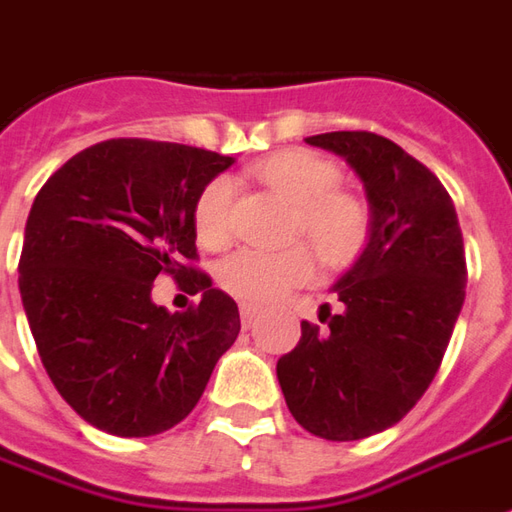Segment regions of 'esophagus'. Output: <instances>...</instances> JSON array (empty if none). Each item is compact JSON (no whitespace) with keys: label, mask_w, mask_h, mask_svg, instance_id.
Listing matches in <instances>:
<instances>
[{"label":"esophagus","mask_w":512,"mask_h":512,"mask_svg":"<svg viewBox=\"0 0 512 512\" xmlns=\"http://www.w3.org/2000/svg\"><path fill=\"white\" fill-rule=\"evenodd\" d=\"M255 321H257V307L241 305V324H244L246 330H249V327H252Z\"/></svg>","instance_id":"1"}]
</instances>
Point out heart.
<instances>
[{"instance_id":"b5f03b06","label":"heart","mask_w":512,"mask_h":512,"mask_svg":"<svg viewBox=\"0 0 512 512\" xmlns=\"http://www.w3.org/2000/svg\"><path fill=\"white\" fill-rule=\"evenodd\" d=\"M257 180L296 205L291 238H307L321 263L352 266L371 238V207L357 194L341 191L343 171L330 157L310 149H288L252 169ZM196 241L221 249L232 238V182L213 177L194 199ZM316 255L307 244L285 249H241L219 266V285L244 305L263 307L316 277Z\"/></svg>"}]
</instances>
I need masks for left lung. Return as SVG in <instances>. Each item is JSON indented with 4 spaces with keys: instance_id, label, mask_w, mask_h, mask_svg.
Instances as JSON below:
<instances>
[{
    "instance_id": "obj_1",
    "label": "left lung",
    "mask_w": 512,
    "mask_h": 512,
    "mask_svg": "<svg viewBox=\"0 0 512 512\" xmlns=\"http://www.w3.org/2000/svg\"><path fill=\"white\" fill-rule=\"evenodd\" d=\"M363 180L371 238L335 282L341 310L277 363L291 416L327 441H360L413 410L441 368L466 299V249L452 196L424 163L377 132L307 138Z\"/></svg>"
}]
</instances>
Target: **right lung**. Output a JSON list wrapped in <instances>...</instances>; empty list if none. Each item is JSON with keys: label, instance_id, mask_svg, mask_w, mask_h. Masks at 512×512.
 I'll return each instance as SVG.
<instances>
[{"label": "right lung", "instance_id": "1", "mask_svg": "<svg viewBox=\"0 0 512 512\" xmlns=\"http://www.w3.org/2000/svg\"><path fill=\"white\" fill-rule=\"evenodd\" d=\"M232 157L196 146L110 138L82 149L32 202L19 291L57 393L96 430L146 438L202 399L241 316L196 268L194 199ZM160 273L202 292L169 314L151 302Z\"/></svg>", "mask_w": 512, "mask_h": 512}]
</instances>
